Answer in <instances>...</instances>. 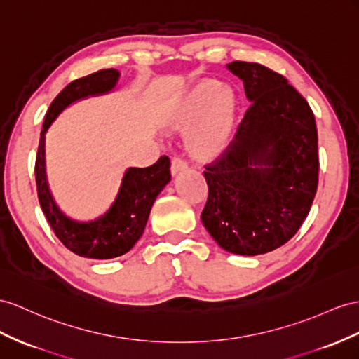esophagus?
Masks as SVG:
<instances>
[{"instance_id":"obj_1","label":"esophagus","mask_w":359,"mask_h":359,"mask_svg":"<svg viewBox=\"0 0 359 359\" xmlns=\"http://www.w3.org/2000/svg\"><path fill=\"white\" fill-rule=\"evenodd\" d=\"M185 170H188V165H187V162L183 161V159L174 158L171 161V174H172V176H176V174L185 171Z\"/></svg>"}]
</instances>
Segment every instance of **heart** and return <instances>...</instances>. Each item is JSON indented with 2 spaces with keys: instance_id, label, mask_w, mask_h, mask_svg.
Listing matches in <instances>:
<instances>
[{
  "instance_id": "1",
  "label": "heart",
  "mask_w": 359,
  "mask_h": 359,
  "mask_svg": "<svg viewBox=\"0 0 359 359\" xmlns=\"http://www.w3.org/2000/svg\"><path fill=\"white\" fill-rule=\"evenodd\" d=\"M240 101L231 86L205 79L174 97L161 116L162 127L183 130L192 159L209 163L222 159L233 141Z\"/></svg>"
}]
</instances>
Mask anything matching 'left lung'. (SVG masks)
<instances>
[{
    "label": "left lung",
    "instance_id": "obj_1",
    "mask_svg": "<svg viewBox=\"0 0 359 359\" xmlns=\"http://www.w3.org/2000/svg\"><path fill=\"white\" fill-rule=\"evenodd\" d=\"M250 107L231 149L206 165L201 212L217 244L235 255L269 253L296 235L318 185L314 114L288 80L261 63L235 60Z\"/></svg>",
    "mask_w": 359,
    "mask_h": 359
}]
</instances>
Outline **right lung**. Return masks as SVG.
I'll return each instance as SVG.
<instances>
[{"label":"right lung","instance_id":"add662e5","mask_svg":"<svg viewBox=\"0 0 359 359\" xmlns=\"http://www.w3.org/2000/svg\"><path fill=\"white\" fill-rule=\"evenodd\" d=\"M119 71L109 68L77 79L53 100L45 115L41 140L36 154V185L42 212L51 229L68 250L83 258L110 259L127 253L144 233L151 206L165 185L171 180L168 156L147 168H127L112 205L104 214L88 222L71 218L62 212L54 201L47 179L45 135L63 109L88 97L103 95L112 90Z\"/></svg>","mask_w":359,"mask_h":359}]
</instances>
